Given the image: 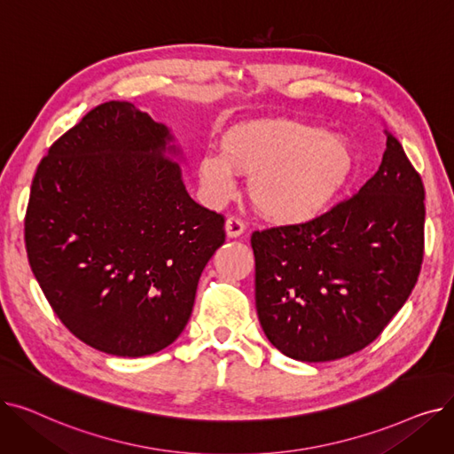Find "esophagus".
I'll return each instance as SVG.
<instances>
[{"label":"esophagus","mask_w":454,"mask_h":454,"mask_svg":"<svg viewBox=\"0 0 454 454\" xmlns=\"http://www.w3.org/2000/svg\"><path fill=\"white\" fill-rule=\"evenodd\" d=\"M245 228L247 226H245V223L239 217H235V215H230L228 221H226V233H228V237H239V235H243Z\"/></svg>","instance_id":"34e87169"}]
</instances>
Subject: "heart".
Instances as JSON below:
<instances>
[{
	"instance_id": "1",
	"label": "heart",
	"mask_w": 454,
	"mask_h": 454,
	"mask_svg": "<svg viewBox=\"0 0 454 454\" xmlns=\"http://www.w3.org/2000/svg\"><path fill=\"white\" fill-rule=\"evenodd\" d=\"M233 169L254 176L250 195L267 217L301 223L339 193L353 169V153L342 136L289 119H269L228 130L223 154L207 151L200 156L199 178L211 200L233 195Z\"/></svg>"
}]
</instances>
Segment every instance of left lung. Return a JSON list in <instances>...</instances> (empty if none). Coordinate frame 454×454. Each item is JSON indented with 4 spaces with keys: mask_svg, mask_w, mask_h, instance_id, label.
I'll return each mask as SVG.
<instances>
[{
    "mask_svg": "<svg viewBox=\"0 0 454 454\" xmlns=\"http://www.w3.org/2000/svg\"><path fill=\"white\" fill-rule=\"evenodd\" d=\"M377 173L315 219L252 233L255 307L291 359L325 363L372 344L409 300L425 248V189L385 130Z\"/></svg>",
    "mask_w": 454,
    "mask_h": 454,
    "instance_id": "1",
    "label": "left lung"
}]
</instances>
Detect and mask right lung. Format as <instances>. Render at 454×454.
Wrapping results in <instances>:
<instances>
[{"label":"right lung","instance_id":"add662e5","mask_svg":"<svg viewBox=\"0 0 454 454\" xmlns=\"http://www.w3.org/2000/svg\"><path fill=\"white\" fill-rule=\"evenodd\" d=\"M171 139L149 114L108 101L53 143L33 178L31 270L60 322L110 355L173 344L226 241L223 215L187 195L165 154Z\"/></svg>","mask_w":454,"mask_h":454}]
</instances>
